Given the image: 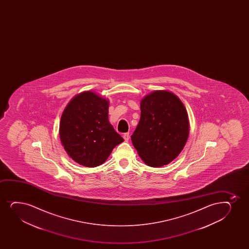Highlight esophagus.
<instances>
[{"label":"esophagus","mask_w":249,"mask_h":249,"mask_svg":"<svg viewBox=\"0 0 249 249\" xmlns=\"http://www.w3.org/2000/svg\"><path fill=\"white\" fill-rule=\"evenodd\" d=\"M123 138L124 139L125 141H129V133H124L123 135Z\"/></svg>","instance_id":"1"}]
</instances>
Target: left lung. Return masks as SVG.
<instances>
[{"label":"left lung","mask_w":249,"mask_h":249,"mask_svg":"<svg viewBox=\"0 0 249 249\" xmlns=\"http://www.w3.org/2000/svg\"><path fill=\"white\" fill-rule=\"evenodd\" d=\"M140 110L133 145L147 165H166L180 154L189 137L185 107L174 93L155 90L141 100Z\"/></svg>","instance_id":"8db88e82"}]
</instances>
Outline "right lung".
<instances>
[{"instance_id": "obj_1", "label": "right lung", "mask_w": 249, "mask_h": 249, "mask_svg": "<svg viewBox=\"0 0 249 249\" xmlns=\"http://www.w3.org/2000/svg\"><path fill=\"white\" fill-rule=\"evenodd\" d=\"M109 100L94 92L74 96L64 109L60 141L69 156L80 165L93 168L106 162L124 141L108 119Z\"/></svg>"}]
</instances>
